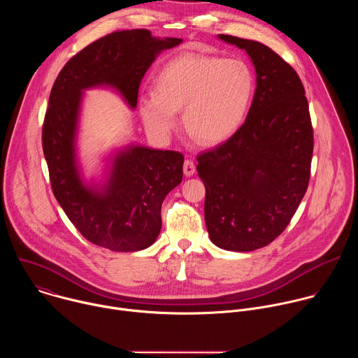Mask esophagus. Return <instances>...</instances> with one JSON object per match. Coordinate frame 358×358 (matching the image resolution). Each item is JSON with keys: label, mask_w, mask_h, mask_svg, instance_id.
Masks as SVG:
<instances>
[{"label": "esophagus", "mask_w": 358, "mask_h": 358, "mask_svg": "<svg viewBox=\"0 0 358 358\" xmlns=\"http://www.w3.org/2000/svg\"><path fill=\"white\" fill-rule=\"evenodd\" d=\"M184 174H185V177H192L195 174V164L191 160H185V163H184Z\"/></svg>", "instance_id": "34e87169"}]
</instances>
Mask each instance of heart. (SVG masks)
I'll use <instances>...</instances> for the list:
<instances>
[{"label": "heart", "mask_w": 358, "mask_h": 358, "mask_svg": "<svg viewBox=\"0 0 358 358\" xmlns=\"http://www.w3.org/2000/svg\"><path fill=\"white\" fill-rule=\"evenodd\" d=\"M255 94L250 66L238 58L181 54L155 78V92L138 97V115L147 131L166 141L182 109V126L202 144L231 138L243 124Z\"/></svg>", "instance_id": "heart-1"}]
</instances>
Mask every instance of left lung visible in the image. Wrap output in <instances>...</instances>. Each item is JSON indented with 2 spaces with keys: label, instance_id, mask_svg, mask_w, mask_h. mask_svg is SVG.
<instances>
[{
  "label": "left lung",
  "instance_id": "obj_1",
  "mask_svg": "<svg viewBox=\"0 0 358 358\" xmlns=\"http://www.w3.org/2000/svg\"><path fill=\"white\" fill-rule=\"evenodd\" d=\"M218 39L243 49L257 75L245 123L225 143L198 156L206 185V225L214 245L250 252L278 238L308 189L313 129L304 87L266 45L232 35Z\"/></svg>",
  "mask_w": 358,
  "mask_h": 358
}]
</instances>
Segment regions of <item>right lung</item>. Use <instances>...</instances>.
I'll list each match as a JSON object with an SVG mask.
<instances>
[{
    "label": "right lung",
    "instance_id": "obj_1",
    "mask_svg": "<svg viewBox=\"0 0 358 358\" xmlns=\"http://www.w3.org/2000/svg\"><path fill=\"white\" fill-rule=\"evenodd\" d=\"M181 42L152 36L148 29L112 32L75 55L50 90L42 127L50 185L71 222L97 246L136 252L156 242L162 203L182 181L184 156L127 143L106 152L100 176L86 178L79 156L85 92L110 89L134 110L147 69Z\"/></svg>",
    "mask_w": 358,
    "mask_h": 358
}]
</instances>
